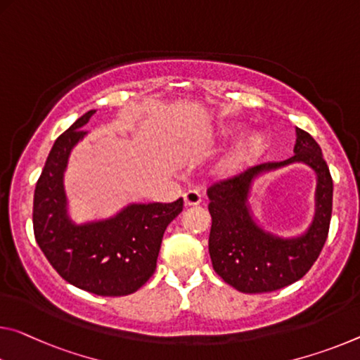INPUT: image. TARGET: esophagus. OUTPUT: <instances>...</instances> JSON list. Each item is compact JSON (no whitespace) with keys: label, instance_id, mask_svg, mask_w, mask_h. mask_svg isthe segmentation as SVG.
Here are the masks:
<instances>
[{"label":"esophagus","instance_id":"esophagus-1","mask_svg":"<svg viewBox=\"0 0 360 360\" xmlns=\"http://www.w3.org/2000/svg\"><path fill=\"white\" fill-rule=\"evenodd\" d=\"M200 202H202V195L198 191L191 189L184 193V203L187 207H193V205H198Z\"/></svg>","mask_w":360,"mask_h":360}]
</instances>
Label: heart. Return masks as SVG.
<instances>
[{"instance_id":"b5f03b06","label":"heart","mask_w":360,"mask_h":360,"mask_svg":"<svg viewBox=\"0 0 360 360\" xmlns=\"http://www.w3.org/2000/svg\"><path fill=\"white\" fill-rule=\"evenodd\" d=\"M261 147L262 141L259 136H253V138H250L247 142H243L237 150L232 152V155L227 160V167L231 169L240 168L243 163H247L250 158H253L256 153L261 150Z\"/></svg>"}]
</instances>
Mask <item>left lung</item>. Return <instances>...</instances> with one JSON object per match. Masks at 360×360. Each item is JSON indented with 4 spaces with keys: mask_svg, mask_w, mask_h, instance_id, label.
<instances>
[{
    "mask_svg": "<svg viewBox=\"0 0 360 360\" xmlns=\"http://www.w3.org/2000/svg\"><path fill=\"white\" fill-rule=\"evenodd\" d=\"M293 152L288 160L256 165L233 178L214 182L207 191L213 269L242 293L276 292L300 281L317 261L328 237L333 181L321 147L309 133L296 128ZM292 162H304L318 174L316 214L303 236L282 239L255 224L248 207V192L259 174Z\"/></svg>",
    "mask_w": 360,
    "mask_h": 360,
    "instance_id": "obj_1",
    "label": "left lung"
}]
</instances>
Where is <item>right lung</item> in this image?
I'll return each instance as SVG.
<instances>
[{"label": "right lung", "instance_id": "1", "mask_svg": "<svg viewBox=\"0 0 360 360\" xmlns=\"http://www.w3.org/2000/svg\"><path fill=\"white\" fill-rule=\"evenodd\" d=\"M89 110L56 139L33 195V232L51 266L68 283L99 296L131 295L153 276L163 233L182 211L173 203H133L117 216L77 226L67 214L64 171L86 134Z\"/></svg>", "mask_w": 360, "mask_h": 360}]
</instances>
